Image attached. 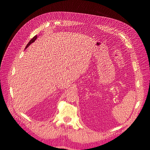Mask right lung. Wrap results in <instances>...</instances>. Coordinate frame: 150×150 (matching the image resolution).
Segmentation results:
<instances>
[{
  "label": "right lung",
  "instance_id": "obj_1",
  "mask_svg": "<svg viewBox=\"0 0 150 150\" xmlns=\"http://www.w3.org/2000/svg\"><path fill=\"white\" fill-rule=\"evenodd\" d=\"M37 38H38V36H37V35H36V36H35L32 39H31V40L30 41V42L27 44V46H26V47H25V49H26L27 48H28V47L31 44H32L33 42H34Z\"/></svg>",
  "mask_w": 150,
  "mask_h": 150
}]
</instances>
